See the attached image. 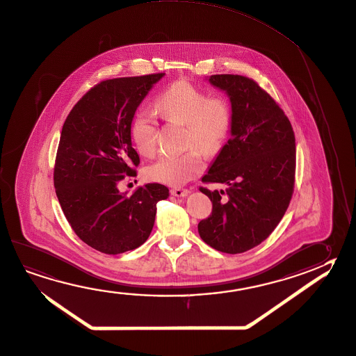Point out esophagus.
<instances>
[{
	"instance_id": "1",
	"label": "esophagus",
	"mask_w": 356,
	"mask_h": 356,
	"mask_svg": "<svg viewBox=\"0 0 356 356\" xmlns=\"http://www.w3.org/2000/svg\"><path fill=\"white\" fill-rule=\"evenodd\" d=\"M171 193H172L174 196H176V197H185V196H187V195L190 193V191H188L187 188L175 187V188H172V190H171Z\"/></svg>"
}]
</instances>
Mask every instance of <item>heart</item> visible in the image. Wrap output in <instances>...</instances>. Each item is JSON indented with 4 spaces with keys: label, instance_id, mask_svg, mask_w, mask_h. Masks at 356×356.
<instances>
[{
    "label": "heart",
    "instance_id": "b5f03b06",
    "mask_svg": "<svg viewBox=\"0 0 356 356\" xmlns=\"http://www.w3.org/2000/svg\"><path fill=\"white\" fill-rule=\"evenodd\" d=\"M163 119L186 125V147L182 155L163 156L147 166L150 181L172 186L185 185L205 168L201 152L215 155L221 150L231 127V108L222 97H209L205 91L187 81L175 82L155 101ZM132 141L138 154L152 157L156 152L157 122L150 113L140 110L130 126Z\"/></svg>",
    "mask_w": 356,
    "mask_h": 356
}]
</instances>
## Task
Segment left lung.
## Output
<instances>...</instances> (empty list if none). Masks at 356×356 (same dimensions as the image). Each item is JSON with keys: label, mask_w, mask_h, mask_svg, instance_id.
<instances>
[{"label": "left lung", "mask_w": 356, "mask_h": 356, "mask_svg": "<svg viewBox=\"0 0 356 356\" xmlns=\"http://www.w3.org/2000/svg\"><path fill=\"white\" fill-rule=\"evenodd\" d=\"M206 80L229 96L231 127L229 141L202 177L226 190L200 188L211 200L212 212L197 229L212 249L240 254L261 243L286 211L295 181V136L286 115L254 80Z\"/></svg>", "instance_id": "1"}]
</instances>
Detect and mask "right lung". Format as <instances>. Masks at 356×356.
<instances>
[{
    "instance_id": "1",
    "label": "right lung",
    "mask_w": 356,
    "mask_h": 356,
    "mask_svg": "<svg viewBox=\"0 0 356 356\" xmlns=\"http://www.w3.org/2000/svg\"><path fill=\"white\" fill-rule=\"evenodd\" d=\"M165 74L106 80L76 104L63 126L54 185L63 213L76 235L92 249L118 255L149 238L156 204L169 197L161 184L120 193L140 157L130 126L146 95Z\"/></svg>"
}]
</instances>
